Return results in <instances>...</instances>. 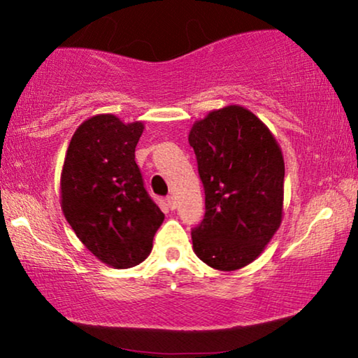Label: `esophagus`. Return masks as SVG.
I'll list each match as a JSON object with an SVG mask.
<instances>
[{
  "instance_id": "obj_1",
  "label": "esophagus",
  "mask_w": 358,
  "mask_h": 358,
  "mask_svg": "<svg viewBox=\"0 0 358 358\" xmlns=\"http://www.w3.org/2000/svg\"><path fill=\"white\" fill-rule=\"evenodd\" d=\"M166 203L169 206V210H176V206H178V201H176V199L173 195H169L166 199Z\"/></svg>"
}]
</instances>
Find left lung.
Wrapping results in <instances>:
<instances>
[{"label": "left lung", "mask_w": 358, "mask_h": 358, "mask_svg": "<svg viewBox=\"0 0 358 358\" xmlns=\"http://www.w3.org/2000/svg\"><path fill=\"white\" fill-rule=\"evenodd\" d=\"M205 189V217L192 229L195 255L220 271L257 260L282 221L284 158L252 111L229 105L189 132Z\"/></svg>", "instance_id": "8db88e82"}]
</instances>
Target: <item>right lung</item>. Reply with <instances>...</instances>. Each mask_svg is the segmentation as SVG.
Masks as SVG:
<instances>
[{"mask_svg":"<svg viewBox=\"0 0 358 358\" xmlns=\"http://www.w3.org/2000/svg\"><path fill=\"white\" fill-rule=\"evenodd\" d=\"M143 122L96 115L80 124L61 171V208L76 236L98 260L132 268L150 255L164 220L136 163Z\"/></svg>","mask_w":358,"mask_h":358,"instance_id":"add662e5","label":"right lung"}]
</instances>
